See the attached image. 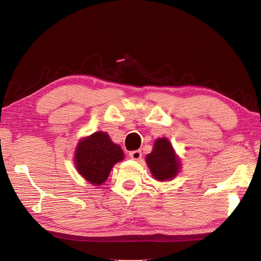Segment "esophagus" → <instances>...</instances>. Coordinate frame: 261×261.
<instances>
[{
	"label": "esophagus",
	"instance_id": "1",
	"mask_svg": "<svg viewBox=\"0 0 261 261\" xmlns=\"http://www.w3.org/2000/svg\"><path fill=\"white\" fill-rule=\"evenodd\" d=\"M129 158L132 160H140L142 158V152L140 150H136V151H132L129 152Z\"/></svg>",
	"mask_w": 261,
	"mask_h": 261
}]
</instances>
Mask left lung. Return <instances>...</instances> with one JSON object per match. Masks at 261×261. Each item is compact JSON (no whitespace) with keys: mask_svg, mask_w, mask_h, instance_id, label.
<instances>
[{"mask_svg":"<svg viewBox=\"0 0 261 261\" xmlns=\"http://www.w3.org/2000/svg\"><path fill=\"white\" fill-rule=\"evenodd\" d=\"M146 162L153 177L161 181L173 178L179 171V160L167 138H158Z\"/></svg>","mask_w":261,"mask_h":261,"instance_id":"left-lung-1","label":"left lung"}]
</instances>
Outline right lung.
Returning a JSON list of instances; mask_svg holds the SVG:
<instances>
[{
	"label": "right lung",
	"mask_w": 261,
	"mask_h": 261,
	"mask_svg": "<svg viewBox=\"0 0 261 261\" xmlns=\"http://www.w3.org/2000/svg\"><path fill=\"white\" fill-rule=\"evenodd\" d=\"M124 159L119 145L111 142L108 134L97 132L79 143L75 164L79 173L92 185L107 180L114 164Z\"/></svg>",
	"instance_id": "obj_1"
}]
</instances>
